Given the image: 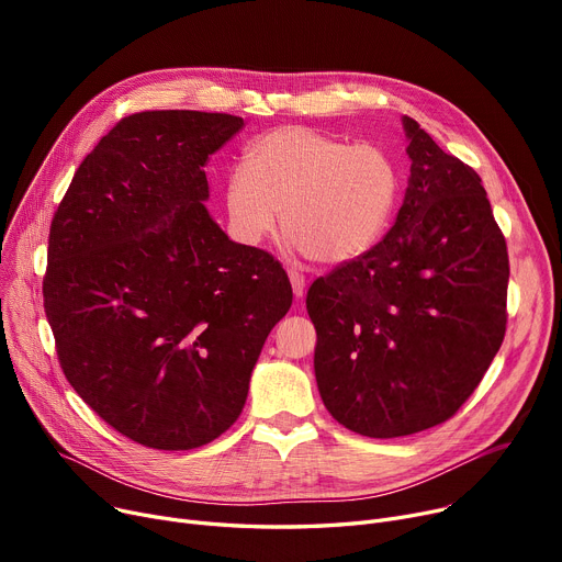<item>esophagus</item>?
Segmentation results:
<instances>
[{"label":"esophagus","instance_id":"34e87169","mask_svg":"<svg viewBox=\"0 0 562 562\" xmlns=\"http://www.w3.org/2000/svg\"><path fill=\"white\" fill-rule=\"evenodd\" d=\"M289 280H291V286H293V296L303 299V293H305V276L299 273L296 269H289Z\"/></svg>","mask_w":562,"mask_h":562}]
</instances>
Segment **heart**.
Segmentation results:
<instances>
[{
    "mask_svg": "<svg viewBox=\"0 0 562 562\" xmlns=\"http://www.w3.org/2000/svg\"><path fill=\"white\" fill-rule=\"evenodd\" d=\"M398 193L394 161L378 145L280 127L257 138L246 166L225 180L227 229L255 248L278 227L291 246L323 266L364 257L385 234Z\"/></svg>",
    "mask_w": 562,
    "mask_h": 562,
    "instance_id": "b5f03b06",
    "label": "heart"
}]
</instances>
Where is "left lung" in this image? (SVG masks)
Wrapping results in <instances>:
<instances>
[{"label":"left lung","instance_id":"obj_1","mask_svg":"<svg viewBox=\"0 0 562 562\" xmlns=\"http://www.w3.org/2000/svg\"><path fill=\"white\" fill-rule=\"evenodd\" d=\"M403 206L364 257L312 282L314 373L330 415L390 439L451 419L506 335L508 250L481 177L403 115Z\"/></svg>","mask_w":562,"mask_h":562}]
</instances>
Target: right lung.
<instances>
[{
	"instance_id": "add662e5",
	"label": "right lung",
	"mask_w": 562,
	"mask_h": 562,
	"mask_svg": "<svg viewBox=\"0 0 562 562\" xmlns=\"http://www.w3.org/2000/svg\"><path fill=\"white\" fill-rule=\"evenodd\" d=\"M244 117L143 111L77 168L52 218L45 314L75 392L143 447L189 451L241 415L291 307L269 252L210 216L204 164Z\"/></svg>"
}]
</instances>
